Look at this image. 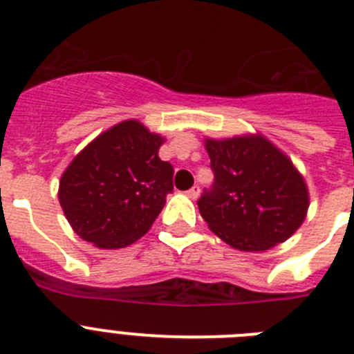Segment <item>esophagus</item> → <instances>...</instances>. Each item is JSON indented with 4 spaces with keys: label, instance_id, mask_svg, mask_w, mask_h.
<instances>
[{
    "label": "esophagus",
    "instance_id": "obj_1",
    "mask_svg": "<svg viewBox=\"0 0 354 354\" xmlns=\"http://www.w3.org/2000/svg\"><path fill=\"white\" fill-rule=\"evenodd\" d=\"M198 193H200V187H198V186H193L192 189H187V192H186V195L189 196V198H193V200H195L196 196H198Z\"/></svg>",
    "mask_w": 354,
    "mask_h": 354
}]
</instances>
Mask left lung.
<instances>
[{"label": "left lung", "instance_id": "1", "mask_svg": "<svg viewBox=\"0 0 354 354\" xmlns=\"http://www.w3.org/2000/svg\"><path fill=\"white\" fill-rule=\"evenodd\" d=\"M214 184L198 200L200 214L227 245L266 252L305 221L308 187L287 154L262 134L205 138Z\"/></svg>", "mask_w": 354, "mask_h": 354}]
</instances>
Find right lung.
<instances>
[{"instance_id": "right-lung-1", "label": "right lung", "mask_w": 354, "mask_h": 354, "mask_svg": "<svg viewBox=\"0 0 354 354\" xmlns=\"http://www.w3.org/2000/svg\"><path fill=\"white\" fill-rule=\"evenodd\" d=\"M162 142L140 120H124L72 159L58 200L81 239L117 250L149 232L174 189V168L158 156Z\"/></svg>"}]
</instances>
